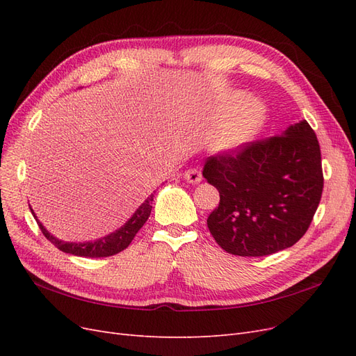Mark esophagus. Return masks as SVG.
<instances>
[{
	"label": "esophagus",
	"mask_w": 356,
	"mask_h": 356,
	"mask_svg": "<svg viewBox=\"0 0 356 356\" xmlns=\"http://www.w3.org/2000/svg\"><path fill=\"white\" fill-rule=\"evenodd\" d=\"M184 179L188 182V184H199V182L202 181V172H200V169L191 168V169L186 170Z\"/></svg>",
	"instance_id": "obj_1"
}]
</instances>
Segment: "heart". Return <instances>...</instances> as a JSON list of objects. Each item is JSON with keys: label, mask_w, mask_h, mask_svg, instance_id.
<instances>
[{"label": "heart", "mask_w": 356, "mask_h": 356, "mask_svg": "<svg viewBox=\"0 0 356 356\" xmlns=\"http://www.w3.org/2000/svg\"><path fill=\"white\" fill-rule=\"evenodd\" d=\"M245 92H233L215 113V118L230 116L212 129L208 144L213 153L232 154L251 144L263 131L267 120V106L261 99L250 98Z\"/></svg>", "instance_id": "heart-1"}]
</instances>
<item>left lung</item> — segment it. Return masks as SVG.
<instances>
[{"instance_id": "obj_1", "label": "left lung", "mask_w": 356, "mask_h": 356, "mask_svg": "<svg viewBox=\"0 0 356 356\" xmlns=\"http://www.w3.org/2000/svg\"><path fill=\"white\" fill-rule=\"evenodd\" d=\"M203 177L220 193L208 229L224 251L264 257L286 250L306 233L321 200V149L306 120L281 135L209 157Z\"/></svg>"}]
</instances>
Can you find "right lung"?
Segmentation results:
<instances>
[{
  "instance_id": "add662e5",
  "label": "right lung",
  "mask_w": 356,
  "mask_h": 356,
  "mask_svg": "<svg viewBox=\"0 0 356 356\" xmlns=\"http://www.w3.org/2000/svg\"><path fill=\"white\" fill-rule=\"evenodd\" d=\"M153 197H154V193L149 195L145 202L139 207L131 218H129L122 227H118L115 232L110 233V234H105L99 239H95V241H86V242H67V241H62L58 239L56 236H53L42 222L37 218V215L31 207V212L34 215V218L37 220L40 229L42 232V234L46 236V238L55 245L58 250H60L62 252H67V254H72V255H77V257H86V258H101V257H110L114 254L122 252L123 250L129 246L135 238V234L139 232V229L143 227L145 224V221L148 220L149 213H152V208H153Z\"/></svg>"
}]
</instances>
